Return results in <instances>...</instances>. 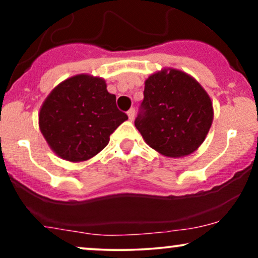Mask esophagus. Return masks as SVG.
<instances>
[{"instance_id":"1","label":"esophagus","mask_w":258,"mask_h":258,"mask_svg":"<svg viewBox=\"0 0 258 258\" xmlns=\"http://www.w3.org/2000/svg\"><path fill=\"white\" fill-rule=\"evenodd\" d=\"M127 115H128V119H130V120H133V119H135V115H136V110H135V108H131V109H130V110L127 111Z\"/></svg>"}]
</instances>
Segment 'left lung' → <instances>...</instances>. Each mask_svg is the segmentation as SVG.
Segmentation results:
<instances>
[{
    "mask_svg": "<svg viewBox=\"0 0 258 258\" xmlns=\"http://www.w3.org/2000/svg\"><path fill=\"white\" fill-rule=\"evenodd\" d=\"M135 126L144 141L162 155L177 158L195 152L205 139L214 109L198 81L179 70L153 74Z\"/></svg>",
    "mask_w": 258,
    "mask_h": 258,
    "instance_id": "1",
    "label": "left lung"
}]
</instances>
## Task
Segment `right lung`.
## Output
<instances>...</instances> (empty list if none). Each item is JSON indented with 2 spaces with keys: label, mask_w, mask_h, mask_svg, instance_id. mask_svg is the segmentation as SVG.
Instances as JSON below:
<instances>
[{
  "label": "right lung",
  "mask_w": 258,
  "mask_h": 258,
  "mask_svg": "<svg viewBox=\"0 0 258 258\" xmlns=\"http://www.w3.org/2000/svg\"><path fill=\"white\" fill-rule=\"evenodd\" d=\"M128 116L116 106L103 79L76 75L65 80L44 100L38 115L43 137L61 159L88 160L109 143Z\"/></svg>",
  "instance_id": "obj_1"
}]
</instances>
